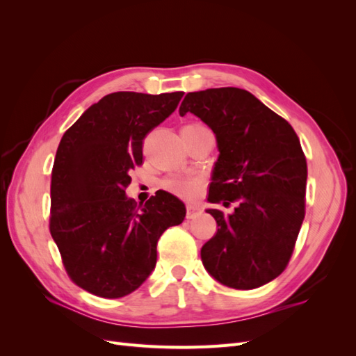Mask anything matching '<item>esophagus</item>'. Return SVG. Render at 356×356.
Here are the masks:
<instances>
[{"instance_id": "34e87169", "label": "esophagus", "mask_w": 356, "mask_h": 356, "mask_svg": "<svg viewBox=\"0 0 356 356\" xmlns=\"http://www.w3.org/2000/svg\"><path fill=\"white\" fill-rule=\"evenodd\" d=\"M202 211H203V208L200 207V204H196V203L187 204V218H193L196 213H199Z\"/></svg>"}]
</instances>
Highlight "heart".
Returning <instances> with one entry per match:
<instances>
[{
    "mask_svg": "<svg viewBox=\"0 0 356 356\" xmlns=\"http://www.w3.org/2000/svg\"><path fill=\"white\" fill-rule=\"evenodd\" d=\"M166 190L177 196L193 197L199 190V179L191 177H172L165 182Z\"/></svg>",
    "mask_w": 356,
    "mask_h": 356,
    "instance_id": "obj_1",
    "label": "heart"
}]
</instances>
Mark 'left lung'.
<instances>
[{
	"label": "left lung",
	"mask_w": 356,
	"mask_h": 356,
	"mask_svg": "<svg viewBox=\"0 0 356 356\" xmlns=\"http://www.w3.org/2000/svg\"><path fill=\"white\" fill-rule=\"evenodd\" d=\"M193 113L217 136L218 160L208 209L217 233L202 246L211 276L225 286L252 289L281 275L305 220L307 163L300 139L285 118L238 88L187 93L179 115Z\"/></svg>",
	"instance_id": "left-lung-1"
}]
</instances>
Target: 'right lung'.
I'll list each match as a JSON object with an SVG mask.
<instances>
[{
  "label": "right lung",
  "instance_id": "1",
  "mask_svg": "<svg viewBox=\"0 0 356 356\" xmlns=\"http://www.w3.org/2000/svg\"><path fill=\"white\" fill-rule=\"evenodd\" d=\"M184 92H115L89 106L63 134L50 186V233L71 281L102 298L134 293L153 272L157 242L186 217L159 190L145 204L126 197L143 165L148 132L177 110Z\"/></svg>",
  "mask_w": 356,
  "mask_h": 356
}]
</instances>
